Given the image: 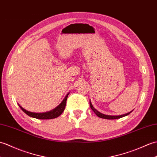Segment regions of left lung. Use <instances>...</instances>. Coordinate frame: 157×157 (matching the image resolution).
Wrapping results in <instances>:
<instances>
[{
  "label": "left lung",
  "instance_id": "obj_1",
  "mask_svg": "<svg viewBox=\"0 0 157 157\" xmlns=\"http://www.w3.org/2000/svg\"><path fill=\"white\" fill-rule=\"evenodd\" d=\"M90 108H92V110L94 112V113H95V114L98 116V117L104 118V119H108V120H113V119H118V118H122V117H124V116H126L127 115L130 114L131 112H132V111H131L130 112L127 113V114L120 115V116H109V115H105L104 114H101V113H100V112H98L97 110H96V109L93 107V105H92V103H91V101H90Z\"/></svg>",
  "mask_w": 157,
  "mask_h": 157
}]
</instances>
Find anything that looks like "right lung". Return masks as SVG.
<instances>
[{
	"label": "right lung",
	"instance_id": "add662e5",
	"mask_svg": "<svg viewBox=\"0 0 157 157\" xmlns=\"http://www.w3.org/2000/svg\"><path fill=\"white\" fill-rule=\"evenodd\" d=\"M68 94H67L66 96H65V98H64V100L62 101V102L59 105H58L57 107H56V108L53 109V110H52L47 112H45V113L31 112H29L26 110H25V109L23 108H22L19 104V105L21 110H23L25 113V114H27L29 116H31V117L37 118V119H41V120L56 118L58 117L59 116H60L64 111V109L65 108V105H66V101H67Z\"/></svg>",
	"mask_w": 157,
	"mask_h": 157
}]
</instances>
